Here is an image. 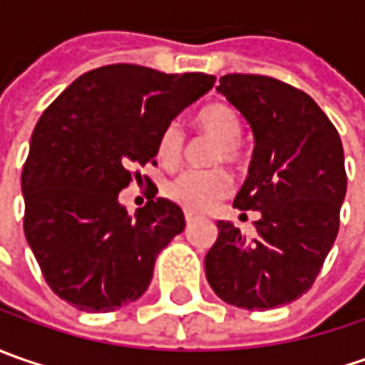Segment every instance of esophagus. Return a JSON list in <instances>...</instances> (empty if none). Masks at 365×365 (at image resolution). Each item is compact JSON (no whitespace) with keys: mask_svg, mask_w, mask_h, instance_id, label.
Returning a JSON list of instances; mask_svg holds the SVG:
<instances>
[{"mask_svg":"<svg viewBox=\"0 0 365 365\" xmlns=\"http://www.w3.org/2000/svg\"><path fill=\"white\" fill-rule=\"evenodd\" d=\"M187 227H190V225H192V221H195V217H192V215H190V213H187Z\"/></svg>","mask_w":365,"mask_h":365,"instance_id":"esophagus-1","label":"esophagus"}]
</instances>
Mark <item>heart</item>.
I'll return each instance as SVG.
<instances>
[{
  "label": "heart",
  "mask_w": 365,
  "mask_h": 365,
  "mask_svg": "<svg viewBox=\"0 0 365 365\" xmlns=\"http://www.w3.org/2000/svg\"><path fill=\"white\" fill-rule=\"evenodd\" d=\"M197 128L207 135L217 140L219 148L215 150V162H230L237 164L242 160V144H240V133H242V120L240 113L230 103H211L203 107L197 118ZM185 152V132L178 121L168 123L162 130L158 138L156 156L164 166H176ZM232 189V180L223 170H187L178 175L175 180L168 182L166 195L178 203L189 213H207L215 205L227 197Z\"/></svg>",
  "instance_id": "heart-1"
}]
</instances>
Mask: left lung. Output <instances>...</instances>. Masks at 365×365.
Segmentation results:
<instances>
[{"label":"left lung","mask_w":365,"mask_h":365,"mask_svg":"<svg viewBox=\"0 0 365 365\" xmlns=\"http://www.w3.org/2000/svg\"><path fill=\"white\" fill-rule=\"evenodd\" d=\"M217 91L254 133L233 207L259 211V219L252 242L232 221H217V240L205 256L207 282L227 304L276 309L313 287L337 237L347 190L344 146L321 107L278 78L225 75Z\"/></svg>","instance_id":"8db88e82"}]
</instances>
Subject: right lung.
<instances>
[{"label": "right lung", "mask_w": 365, "mask_h": 365, "mask_svg": "<svg viewBox=\"0 0 365 365\" xmlns=\"http://www.w3.org/2000/svg\"><path fill=\"white\" fill-rule=\"evenodd\" d=\"M213 83L203 73L109 64L81 75L42 113L21 170L24 233L63 301L109 313L146 292L185 215L168 199L128 215L120 190L142 178L132 170L154 162L162 130Z\"/></svg>", "instance_id": "right-lung-1"}]
</instances>
